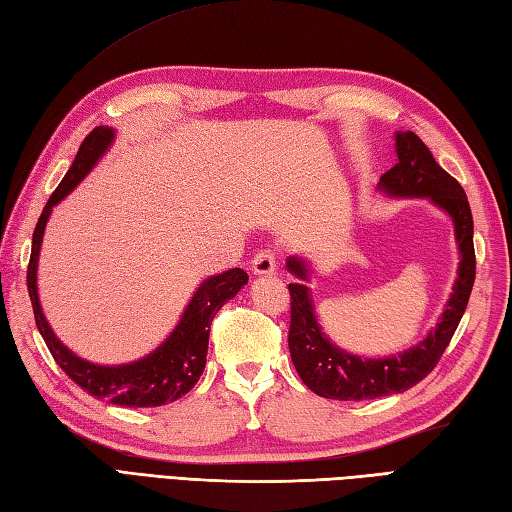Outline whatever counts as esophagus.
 Wrapping results in <instances>:
<instances>
[{"mask_svg":"<svg viewBox=\"0 0 512 512\" xmlns=\"http://www.w3.org/2000/svg\"><path fill=\"white\" fill-rule=\"evenodd\" d=\"M251 268L255 275H275L277 272V253L270 251V248H266V251H261L253 257L251 261Z\"/></svg>","mask_w":512,"mask_h":512,"instance_id":"34e87169","label":"esophagus"}]
</instances>
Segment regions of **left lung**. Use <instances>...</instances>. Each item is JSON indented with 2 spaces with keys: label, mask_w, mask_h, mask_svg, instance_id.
<instances>
[{
  "label": "left lung",
  "mask_w": 512,
  "mask_h": 512,
  "mask_svg": "<svg viewBox=\"0 0 512 512\" xmlns=\"http://www.w3.org/2000/svg\"><path fill=\"white\" fill-rule=\"evenodd\" d=\"M397 165L379 178V189L395 198H430L454 220L456 244L460 253L458 279L454 283L445 312L436 327L408 351L388 358H362L336 347L318 325L310 288L303 283H290V334L288 347L292 364L303 384L318 397L338 401H364L386 395H397L419 384L434 371L447 344L458 329L467 310L475 281L473 251V218L465 189L454 176L436 163L432 152L414 133H397ZM288 270L303 281L307 261L288 257Z\"/></svg>",
  "instance_id": "left-lung-1"
}]
</instances>
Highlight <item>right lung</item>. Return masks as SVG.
I'll return each mask as SVG.
<instances>
[{
  "instance_id": "1",
  "label": "right lung",
  "mask_w": 512,
  "mask_h": 512,
  "mask_svg": "<svg viewBox=\"0 0 512 512\" xmlns=\"http://www.w3.org/2000/svg\"><path fill=\"white\" fill-rule=\"evenodd\" d=\"M115 139V130L109 126H98L82 141L74 163L69 172L56 187V192L47 200L41 218L32 233V253L28 264V294L32 301L34 320L41 336L50 349L52 358L74 382L93 395L95 399H104L113 406L124 408H157L163 403H172L187 395L196 386L207 364V347H209V327L211 320L220 312V307L231 301L233 296L248 283V275L242 268H231L222 275H213L200 283L194 292L192 301L187 303L185 312L178 320L172 334L165 338L157 349L148 353L146 358L102 366L78 358L65 344L54 336V331L47 323L37 292V268L39 253L45 233V224L52 216V209L61 202L82 178H85L93 165L100 161L102 154L111 148Z\"/></svg>"
}]
</instances>
